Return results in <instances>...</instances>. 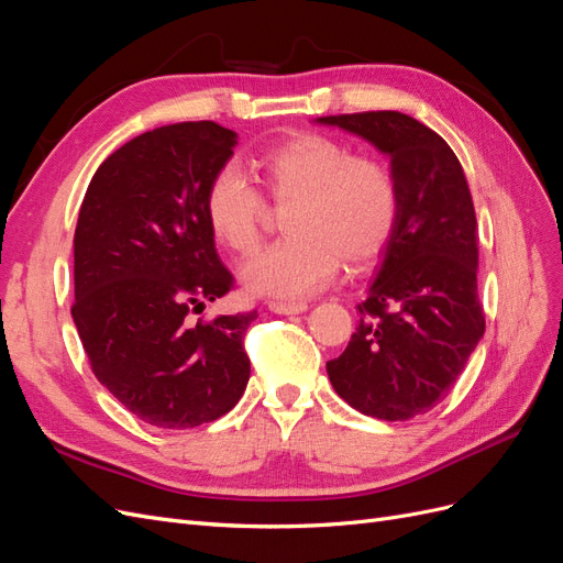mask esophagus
I'll list each match as a JSON object with an SVG mask.
<instances>
[{
  "label": "esophagus",
  "mask_w": 563,
  "mask_h": 563,
  "mask_svg": "<svg viewBox=\"0 0 563 563\" xmlns=\"http://www.w3.org/2000/svg\"><path fill=\"white\" fill-rule=\"evenodd\" d=\"M267 308L277 314H300L308 310V302H284V300H272Z\"/></svg>",
  "instance_id": "1"
}]
</instances>
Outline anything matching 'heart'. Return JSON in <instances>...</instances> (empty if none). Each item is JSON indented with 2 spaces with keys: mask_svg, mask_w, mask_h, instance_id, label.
Returning <instances> with one entry per match:
<instances>
[{
  "mask_svg": "<svg viewBox=\"0 0 563 563\" xmlns=\"http://www.w3.org/2000/svg\"><path fill=\"white\" fill-rule=\"evenodd\" d=\"M267 197L284 216V242L242 269L251 294L296 300L327 286L345 261L364 267L389 244L401 216L399 180L378 157L354 155L331 135L302 133L263 150L255 159ZM216 240L236 255L263 242L267 203L234 166L218 168L203 195Z\"/></svg>",
  "mask_w": 563,
  "mask_h": 563,
  "instance_id": "1",
  "label": "heart"
}]
</instances>
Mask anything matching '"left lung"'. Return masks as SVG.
Masks as SVG:
<instances>
[{
	"instance_id": "obj_1",
	"label": "left lung",
	"mask_w": 563,
	"mask_h": 563,
	"mask_svg": "<svg viewBox=\"0 0 563 563\" xmlns=\"http://www.w3.org/2000/svg\"><path fill=\"white\" fill-rule=\"evenodd\" d=\"M389 155L401 190L399 225L380 272L356 305L345 352L327 364L333 389L356 411L408 420L446 399L486 319L476 294V216L455 152L418 119L395 112L319 117Z\"/></svg>"
}]
</instances>
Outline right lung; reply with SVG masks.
I'll use <instances>...</instances> for the list:
<instances>
[{"mask_svg": "<svg viewBox=\"0 0 563 563\" xmlns=\"http://www.w3.org/2000/svg\"><path fill=\"white\" fill-rule=\"evenodd\" d=\"M236 133L180 122L135 135L98 166L75 230L73 319L91 371L147 424L185 430L244 395L253 312L197 319L234 286L203 195Z\"/></svg>", "mask_w": 563, "mask_h": 563, "instance_id": "obj_1", "label": "right lung"}]
</instances>
